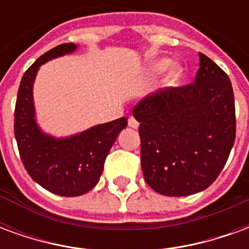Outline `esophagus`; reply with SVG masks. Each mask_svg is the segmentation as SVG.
<instances>
[{"instance_id":"esophagus-1","label":"esophagus","mask_w":249,"mask_h":249,"mask_svg":"<svg viewBox=\"0 0 249 249\" xmlns=\"http://www.w3.org/2000/svg\"><path fill=\"white\" fill-rule=\"evenodd\" d=\"M128 125H129L130 128H139V123H137V120L133 119V117H129L128 119Z\"/></svg>"}]
</instances>
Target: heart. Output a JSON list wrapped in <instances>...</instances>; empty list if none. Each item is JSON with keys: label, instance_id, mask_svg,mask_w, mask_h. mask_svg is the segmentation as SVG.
Instances as JSON below:
<instances>
[{"label": "heart", "instance_id": "1", "mask_svg": "<svg viewBox=\"0 0 249 249\" xmlns=\"http://www.w3.org/2000/svg\"><path fill=\"white\" fill-rule=\"evenodd\" d=\"M168 68H171V71L168 73V81L171 84H176L184 76L183 68L180 65H172V61L169 58H165V57H161V58H156L148 65L146 68V71L152 74V76H156V74H160L162 71H165Z\"/></svg>", "mask_w": 249, "mask_h": 249}]
</instances>
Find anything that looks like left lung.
I'll return each instance as SVG.
<instances>
[{"mask_svg":"<svg viewBox=\"0 0 249 249\" xmlns=\"http://www.w3.org/2000/svg\"><path fill=\"white\" fill-rule=\"evenodd\" d=\"M195 82L148 94L132 113L139 123L146 184L164 196H189L213 183L236 136L230 77L198 53Z\"/></svg>","mask_w":249,"mask_h":249,"instance_id":"8db88e82","label":"left lung"}]
</instances>
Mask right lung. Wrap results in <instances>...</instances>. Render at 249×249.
Wrapping results in <instances>:
<instances>
[{
	"label": "right lung",
	"mask_w": 249,
	"mask_h": 249,
	"mask_svg": "<svg viewBox=\"0 0 249 249\" xmlns=\"http://www.w3.org/2000/svg\"><path fill=\"white\" fill-rule=\"evenodd\" d=\"M77 48L76 44L56 46L25 71L14 112V136L25 169L46 191L66 197L81 196L96 187L110 148L128 125L126 117H121L76 135L54 137L37 124L33 100L37 71L45 62L71 54Z\"/></svg>",
	"instance_id": "obj_1"
}]
</instances>
